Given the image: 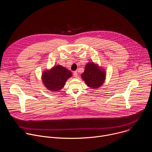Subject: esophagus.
I'll use <instances>...</instances> for the list:
<instances>
[{"label":"esophagus","instance_id":"esophagus-1","mask_svg":"<svg viewBox=\"0 0 152 152\" xmlns=\"http://www.w3.org/2000/svg\"><path fill=\"white\" fill-rule=\"evenodd\" d=\"M73 76H74L75 77H77V76H78L77 72H75L73 73Z\"/></svg>","mask_w":152,"mask_h":152}]
</instances>
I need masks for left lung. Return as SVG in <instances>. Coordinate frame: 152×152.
<instances>
[{"label": "left lung", "instance_id": "8db88e82", "mask_svg": "<svg viewBox=\"0 0 152 152\" xmlns=\"http://www.w3.org/2000/svg\"><path fill=\"white\" fill-rule=\"evenodd\" d=\"M81 77L90 88L97 89L102 86L105 81L106 71L98 64L89 62L86 64Z\"/></svg>", "mask_w": 152, "mask_h": 152}]
</instances>
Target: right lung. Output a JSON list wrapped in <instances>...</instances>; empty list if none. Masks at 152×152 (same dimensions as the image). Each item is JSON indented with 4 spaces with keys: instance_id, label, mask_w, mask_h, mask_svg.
Listing matches in <instances>:
<instances>
[{
    "instance_id": "obj_1",
    "label": "right lung",
    "mask_w": 152,
    "mask_h": 152,
    "mask_svg": "<svg viewBox=\"0 0 152 152\" xmlns=\"http://www.w3.org/2000/svg\"><path fill=\"white\" fill-rule=\"evenodd\" d=\"M72 76V72L61 65H56L50 69L42 72L41 79L44 86L52 92L60 91L67 80Z\"/></svg>"
}]
</instances>
